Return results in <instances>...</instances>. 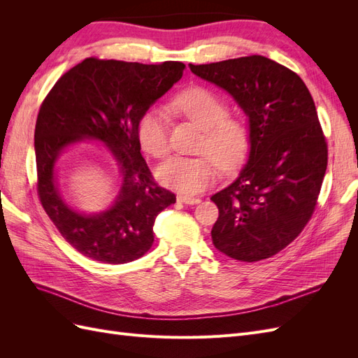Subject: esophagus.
Here are the masks:
<instances>
[{
	"label": "esophagus",
	"mask_w": 358,
	"mask_h": 358,
	"mask_svg": "<svg viewBox=\"0 0 358 358\" xmlns=\"http://www.w3.org/2000/svg\"><path fill=\"white\" fill-rule=\"evenodd\" d=\"M178 201L185 203V204H199L201 200L196 197H188V196H178Z\"/></svg>",
	"instance_id": "esophagus-1"
}]
</instances>
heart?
I'll list each match as a JSON object with an SVG mask.
<instances>
[{"label": "heart", "instance_id": "obj_1", "mask_svg": "<svg viewBox=\"0 0 358 358\" xmlns=\"http://www.w3.org/2000/svg\"><path fill=\"white\" fill-rule=\"evenodd\" d=\"M173 110L182 113L203 128L197 157H173L158 170L167 188L182 194H199L212 185L218 166L231 171L245 161L251 148V128L243 117L229 116V103L204 86H191L170 101ZM140 145L155 158L170 152L169 116L161 107H149L138 119Z\"/></svg>", "mask_w": 358, "mask_h": 358}]
</instances>
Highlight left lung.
Segmentation results:
<instances>
[{
    "instance_id": "8db88e82",
    "label": "left lung",
    "mask_w": 358,
    "mask_h": 358,
    "mask_svg": "<svg viewBox=\"0 0 358 358\" xmlns=\"http://www.w3.org/2000/svg\"><path fill=\"white\" fill-rule=\"evenodd\" d=\"M189 69L230 92L249 117L251 152L231 185L212 201L216 249L239 262L276 255L303 231L327 170V140L300 76L262 55Z\"/></svg>"
}]
</instances>
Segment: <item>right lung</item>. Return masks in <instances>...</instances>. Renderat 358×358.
Here are the masks:
<instances>
[{"instance_id": "obj_1", "label": "right lung", "mask_w": 358, "mask_h": 358, "mask_svg": "<svg viewBox=\"0 0 358 358\" xmlns=\"http://www.w3.org/2000/svg\"><path fill=\"white\" fill-rule=\"evenodd\" d=\"M183 70L185 64L178 61L138 64L92 57L64 73L43 100L34 133L37 194L61 236L82 255L107 264L143 257L154 243L158 213L176 203L140 154L137 124ZM82 138L109 145L123 175L117 203L103 214L74 213L56 188L59 154Z\"/></svg>"}]
</instances>
